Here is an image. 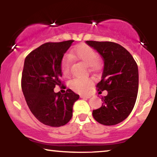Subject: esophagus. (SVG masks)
<instances>
[{"instance_id":"obj_1","label":"esophagus","mask_w":157,"mask_h":157,"mask_svg":"<svg viewBox=\"0 0 157 157\" xmlns=\"http://www.w3.org/2000/svg\"><path fill=\"white\" fill-rule=\"evenodd\" d=\"M91 97V95H82L81 96V98H86V99H89Z\"/></svg>"}]
</instances>
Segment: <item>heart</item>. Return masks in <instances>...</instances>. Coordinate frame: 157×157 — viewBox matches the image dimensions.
Masks as SVG:
<instances>
[{
    "label": "heart",
    "instance_id": "1",
    "mask_svg": "<svg viewBox=\"0 0 157 157\" xmlns=\"http://www.w3.org/2000/svg\"><path fill=\"white\" fill-rule=\"evenodd\" d=\"M71 58L82 61L85 64L90 66L91 69L97 70L99 68L97 63V55L96 52L86 45H80L75 48L69 55H66L62 61V71L64 75H69L71 71ZM93 80L91 78H81L75 77L69 82V86L71 89L77 92L85 93L90 89L92 85Z\"/></svg>",
    "mask_w": 157,
    "mask_h": 157
}]
</instances>
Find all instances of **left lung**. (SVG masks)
I'll list each match as a JSON object with an SVG mask.
<instances>
[{
  "instance_id": "1",
  "label": "left lung",
  "mask_w": 157,
  "mask_h": 157,
  "mask_svg": "<svg viewBox=\"0 0 157 157\" xmlns=\"http://www.w3.org/2000/svg\"><path fill=\"white\" fill-rule=\"evenodd\" d=\"M100 54L104 61L98 91H107L101 97L102 106L93 110L94 120L105 125H114L125 120L132 111L139 87L138 66L125 48L113 42L86 41ZM99 92V93H100Z\"/></svg>"
}]
</instances>
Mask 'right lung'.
<instances>
[{
	"label": "right lung",
	"instance_id": "add662e5",
	"mask_svg": "<svg viewBox=\"0 0 157 157\" xmlns=\"http://www.w3.org/2000/svg\"><path fill=\"white\" fill-rule=\"evenodd\" d=\"M73 42L46 43L30 52L24 61L21 88L25 100L32 114L51 127L70 121L74 103L80 97L69 89L65 94L54 91L61 85L63 57Z\"/></svg>",
	"mask_w": 157,
	"mask_h": 157
}]
</instances>
